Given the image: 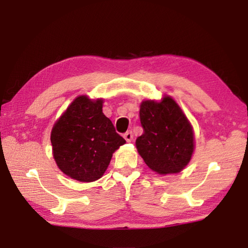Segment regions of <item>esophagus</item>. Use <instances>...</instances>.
Returning <instances> with one entry per match:
<instances>
[{
    "mask_svg": "<svg viewBox=\"0 0 248 248\" xmlns=\"http://www.w3.org/2000/svg\"><path fill=\"white\" fill-rule=\"evenodd\" d=\"M124 139H125V141H127V142H131L133 140V133H132V131H127V132L124 134Z\"/></svg>",
    "mask_w": 248,
    "mask_h": 248,
    "instance_id": "1",
    "label": "esophagus"
}]
</instances>
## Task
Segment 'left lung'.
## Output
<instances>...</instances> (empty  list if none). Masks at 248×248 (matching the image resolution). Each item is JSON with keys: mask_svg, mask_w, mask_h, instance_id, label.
I'll return each mask as SVG.
<instances>
[{"mask_svg": "<svg viewBox=\"0 0 248 248\" xmlns=\"http://www.w3.org/2000/svg\"><path fill=\"white\" fill-rule=\"evenodd\" d=\"M140 121L143 133L136 145L145 164L158 174L182 170L194 152V132L175 100L169 96L159 103L145 100Z\"/></svg>", "mask_w": 248, "mask_h": 248, "instance_id": "8db88e82", "label": "left lung"}]
</instances>
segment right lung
I'll list each match as a JSON object with an SVG mask.
<instances>
[{"label": "right lung", "mask_w": 248, "mask_h": 248, "mask_svg": "<svg viewBox=\"0 0 248 248\" xmlns=\"http://www.w3.org/2000/svg\"><path fill=\"white\" fill-rule=\"evenodd\" d=\"M125 143L110 119L103 114V100L78 96L51 131L53 157L65 175L79 182L100 178L112 153Z\"/></svg>", "instance_id": "obj_1"}]
</instances>
